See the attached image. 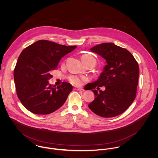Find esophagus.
I'll list each match as a JSON object with an SVG mask.
<instances>
[{
  "label": "esophagus",
  "mask_w": 158,
  "mask_h": 158,
  "mask_svg": "<svg viewBox=\"0 0 158 158\" xmlns=\"http://www.w3.org/2000/svg\"><path fill=\"white\" fill-rule=\"evenodd\" d=\"M73 89L75 90H83V89L80 88H78V87H74L73 88Z\"/></svg>",
  "instance_id": "obj_1"
}]
</instances>
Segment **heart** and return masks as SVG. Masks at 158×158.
Returning a JSON list of instances; mask_svg holds the SVG:
<instances>
[{
  "label": "heart",
  "instance_id": "b5f03b06",
  "mask_svg": "<svg viewBox=\"0 0 158 158\" xmlns=\"http://www.w3.org/2000/svg\"><path fill=\"white\" fill-rule=\"evenodd\" d=\"M81 58L83 62H86L88 61H95V59L94 58V57L89 54H84L81 56ZM69 80L72 84L78 86V85H81L82 83L84 81H85L86 79L85 77H78V76L73 75L69 78Z\"/></svg>",
  "mask_w": 158,
  "mask_h": 158
}]
</instances>
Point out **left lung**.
Returning a JSON list of instances; mask_svg holds the SVG:
<instances>
[{"instance_id":"obj_1","label":"left lung","mask_w":158,"mask_h":158,"mask_svg":"<svg viewBox=\"0 0 158 158\" xmlns=\"http://www.w3.org/2000/svg\"><path fill=\"white\" fill-rule=\"evenodd\" d=\"M90 50L104 58L106 65L98 80L88 84L95 95L88 106L93 113L103 117L118 115L125 112L135 99L139 65L128 50L113 43H102ZM102 86H105L106 90L97 91Z\"/></svg>"}]
</instances>
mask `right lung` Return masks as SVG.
<instances>
[{"label": "right lung", "mask_w": 158, "mask_h": 158, "mask_svg": "<svg viewBox=\"0 0 158 158\" xmlns=\"http://www.w3.org/2000/svg\"><path fill=\"white\" fill-rule=\"evenodd\" d=\"M76 47L40 40L23 50L14 70V81L18 97L26 109L44 115L63 105L72 85L63 82L56 88L48 80L61 59Z\"/></svg>", "instance_id": "obj_1"}]
</instances>
